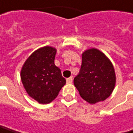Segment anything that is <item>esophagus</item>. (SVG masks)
Here are the masks:
<instances>
[{"label":"esophagus","instance_id":"obj_1","mask_svg":"<svg viewBox=\"0 0 133 133\" xmlns=\"http://www.w3.org/2000/svg\"><path fill=\"white\" fill-rule=\"evenodd\" d=\"M72 80H73L72 77H70V78H67V83H68V84H71V83H72Z\"/></svg>","mask_w":133,"mask_h":133}]
</instances>
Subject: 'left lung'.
<instances>
[{"mask_svg":"<svg viewBox=\"0 0 133 133\" xmlns=\"http://www.w3.org/2000/svg\"><path fill=\"white\" fill-rule=\"evenodd\" d=\"M74 84L80 96L91 104L103 101L114 91L116 74L110 60L100 50L92 48L82 53L79 74Z\"/></svg>","mask_w":133,"mask_h":133,"instance_id":"8db88e82","label":"left lung"}]
</instances>
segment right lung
<instances>
[{
    "label": "right lung",
    "instance_id": "add662e5",
    "mask_svg": "<svg viewBox=\"0 0 133 133\" xmlns=\"http://www.w3.org/2000/svg\"><path fill=\"white\" fill-rule=\"evenodd\" d=\"M56 49L44 46L29 56L20 71L23 85L32 99L39 103H49L58 96L66 80L55 65Z\"/></svg>",
    "mask_w": 133,
    "mask_h": 133
}]
</instances>
